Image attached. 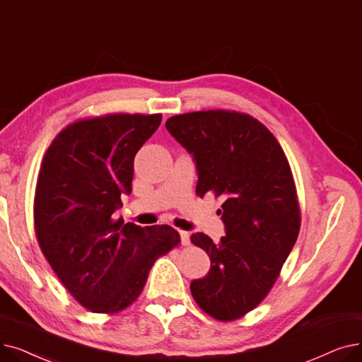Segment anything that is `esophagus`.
Wrapping results in <instances>:
<instances>
[{
    "mask_svg": "<svg viewBox=\"0 0 362 362\" xmlns=\"http://www.w3.org/2000/svg\"><path fill=\"white\" fill-rule=\"evenodd\" d=\"M180 241H182V245H189L191 244L189 233L185 232V230H180Z\"/></svg>",
    "mask_w": 362,
    "mask_h": 362,
    "instance_id": "34e87169",
    "label": "esophagus"
}]
</instances>
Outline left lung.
Listing matches in <instances>:
<instances>
[{
  "label": "left lung",
  "mask_w": 362,
  "mask_h": 362,
  "mask_svg": "<svg viewBox=\"0 0 362 362\" xmlns=\"http://www.w3.org/2000/svg\"><path fill=\"white\" fill-rule=\"evenodd\" d=\"M165 127L192 153L197 195L223 201L226 235L192 244L211 260L191 282L197 305L217 321H235L268 296L300 230V209L287 156L275 136L248 114L216 109L175 115Z\"/></svg>",
  "instance_id": "8db88e82"
}]
</instances>
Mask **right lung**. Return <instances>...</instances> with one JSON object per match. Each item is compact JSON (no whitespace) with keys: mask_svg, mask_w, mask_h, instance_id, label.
<instances>
[{"mask_svg":"<svg viewBox=\"0 0 362 362\" xmlns=\"http://www.w3.org/2000/svg\"><path fill=\"white\" fill-rule=\"evenodd\" d=\"M161 114L78 119L47 149L35 187L34 225L42 255L75 300L117 313L144 291L149 271L180 243L167 225L140 228L114 218L132 194L137 151Z\"/></svg>","mask_w":362,"mask_h":362,"instance_id":"right-lung-1","label":"right lung"}]
</instances>
